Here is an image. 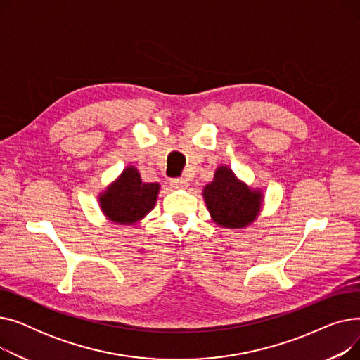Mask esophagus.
Returning a JSON list of instances; mask_svg holds the SVG:
<instances>
[{
	"mask_svg": "<svg viewBox=\"0 0 360 360\" xmlns=\"http://www.w3.org/2000/svg\"><path fill=\"white\" fill-rule=\"evenodd\" d=\"M170 185H172L174 188H178V190H181V188H186L188 186V182L184 178H175V179L170 181Z\"/></svg>",
	"mask_w": 360,
	"mask_h": 360,
	"instance_id": "obj_1",
	"label": "esophagus"
}]
</instances>
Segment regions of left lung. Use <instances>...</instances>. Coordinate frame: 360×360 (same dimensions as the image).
<instances>
[{
  "label": "left lung",
  "mask_w": 360,
  "mask_h": 360,
  "mask_svg": "<svg viewBox=\"0 0 360 360\" xmlns=\"http://www.w3.org/2000/svg\"><path fill=\"white\" fill-rule=\"evenodd\" d=\"M202 197L212 219L229 229H242L251 224L259 214L262 194L239 181L232 169L219 166L214 178L202 190Z\"/></svg>",
  "instance_id": "8db88e82"
}]
</instances>
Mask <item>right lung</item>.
Listing matches in <instances>:
<instances>
[{"mask_svg": "<svg viewBox=\"0 0 360 360\" xmlns=\"http://www.w3.org/2000/svg\"><path fill=\"white\" fill-rule=\"evenodd\" d=\"M159 190L158 182H143L139 170L128 166L99 195L101 209L113 223H137L155 207Z\"/></svg>", "mask_w": 360, "mask_h": 360, "instance_id": "right-lung-1", "label": "right lung"}]
</instances>
